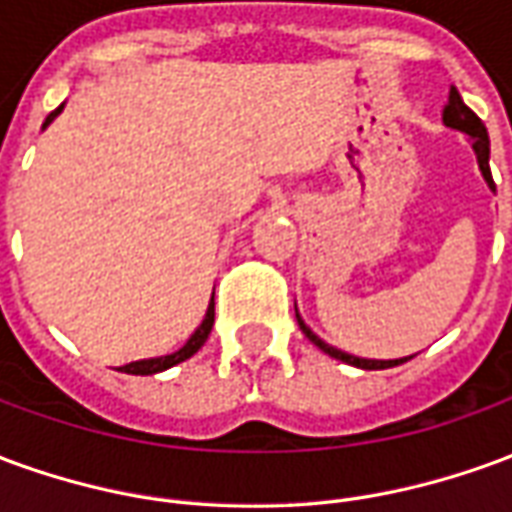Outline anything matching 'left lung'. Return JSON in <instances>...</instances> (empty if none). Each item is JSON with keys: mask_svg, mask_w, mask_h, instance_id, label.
<instances>
[{"mask_svg": "<svg viewBox=\"0 0 512 512\" xmlns=\"http://www.w3.org/2000/svg\"><path fill=\"white\" fill-rule=\"evenodd\" d=\"M441 120H444V126L455 128V131H463V134L472 139L474 153H477V164H480V172H483L485 183L491 186V191H496L494 178H491V167H488V156H491V142H488V131H485L483 120L474 115L469 106L463 104L461 93H458L455 87H450V98H447V106H444V115H441ZM296 321H299L301 332L307 334V340H310V343H315L318 348H321L323 354H329L332 359H340V362H345V365L362 367V370H386V367H397V365H403V362H408V359H411V356H403V359H362V356L345 354V351H340V348H334V345L323 343L321 337L312 332L307 323L301 321L299 310H296Z\"/></svg>", "mask_w": 512, "mask_h": 512, "instance_id": "1", "label": "left lung"}]
</instances>
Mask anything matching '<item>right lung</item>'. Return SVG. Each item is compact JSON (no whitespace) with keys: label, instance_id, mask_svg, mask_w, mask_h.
I'll return each instance as SVG.
<instances>
[{"label":"right lung","instance_id":"1","mask_svg":"<svg viewBox=\"0 0 512 512\" xmlns=\"http://www.w3.org/2000/svg\"><path fill=\"white\" fill-rule=\"evenodd\" d=\"M65 106V104H62ZM60 109H54L49 117H46V123H43V128L49 126L54 117L60 115ZM213 329V299L211 304H208V312H205V318H202V323L197 326V332L191 334L189 340H186V345L183 348H178L175 354H167V356H156V359H139V362H131V365H123L120 367V373H128V376H153V373H161V370H169V367L180 365V362H186L189 356H194L197 351H200L202 345H205V340H208V334H211Z\"/></svg>","mask_w":512,"mask_h":512}]
</instances>
